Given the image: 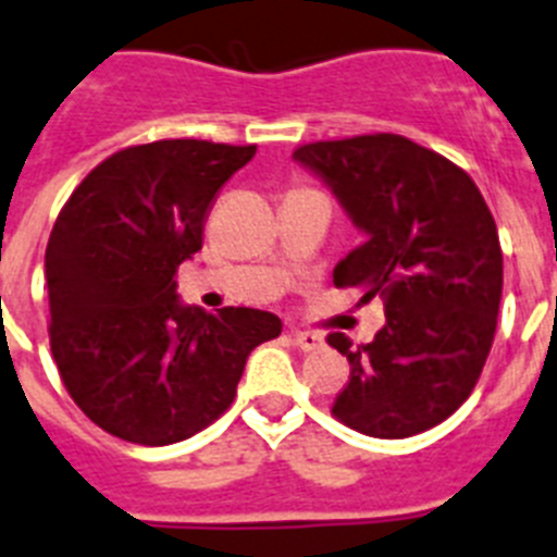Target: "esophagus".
I'll return each mask as SVG.
<instances>
[{"mask_svg":"<svg viewBox=\"0 0 557 557\" xmlns=\"http://www.w3.org/2000/svg\"><path fill=\"white\" fill-rule=\"evenodd\" d=\"M292 338H294V345H297L302 352L319 350V347L325 345V338L311 331H292Z\"/></svg>","mask_w":557,"mask_h":557,"instance_id":"1","label":"esophagus"}]
</instances>
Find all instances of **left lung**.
I'll use <instances>...</instances> for the list:
<instances>
[{"label": "left lung", "mask_w": 557, "mask_h": 557, "mask_svg": "<svg viewBox=\"0 0 557 557\" xmlns=\"http://www.w3.org/2000/svg\"><path fill=\"white\" fill-rule=\"evenodd\" d=\"M294 159L325 178L364 244L338 260L336 288L384 299L370 345L327 333L350 361L333 418L400 440L443 423L480 381L502 299V246L480 187L462 168L400 134L299 145Z\"/></svg>", "instance_id": "obj_1"}]
</instances>
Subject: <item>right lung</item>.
<instances>
[{"instance_id": "add662e5", "label": "right lung", "mask_w": 557, "mask_h": 557, "mask_svg": "<svg viewBox=\"0 0 557 557\" xmlns=\"http://www.w3.org/2000/svg\"><path fill=\"white\" fill-rule=\"evenodd\" d=\"M255 145L159 139L111 153L50 232V347L66 393L103 432L171 446L219 420L246 359L283 331L274 313L178 302L176 272Z\"/></svg>"}]
</instances>
